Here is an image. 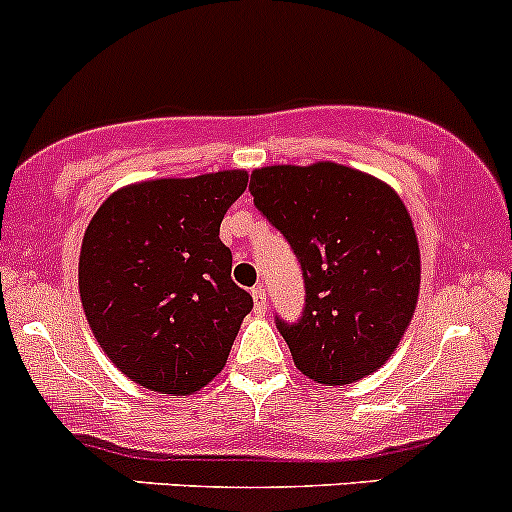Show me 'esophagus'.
<instances>
[{
  "mask_svg": "<svg viewBox=\"0 0 512 512\" xmlns=\"http://www.w3.org/2000/svg\"><path fill=\"white\" fill-rule=\"evenodd\" d=\"M251 295H254V305H256V313H266V288L263 286H254L251 288Z\"/></svg>",
  "mask_w": 512,
  "mask_h": 512,
  "instance_id": "esophagus-1",
  "label": "esophagus"
}]
</instances>
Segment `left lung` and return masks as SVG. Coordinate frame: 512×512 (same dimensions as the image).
Instances as JSON below:
<instances>
[{
    "label": "left lung",
    "mask_w": 512,
    "mask_h": 512,
    "mask_svg": "<svg viewBox=\"0 0 512 512\" xmlns=\"http://www.w3.org/2000/svg\"><path fill=\"white\" fill-rule=\"evenodd\" d=\"M249 192L303 273L300 318L276 315L295 367L328 387L379 370L412 320L421 281L402 199L335 162L263 167L251 175Z\"/></svg>",
    "instance_id": "1"
}]
</instances>
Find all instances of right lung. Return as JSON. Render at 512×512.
<instances>
[{
  "label": "right lung",
  "mask_w": 512,
  "mask_h": 512,
  "mask_svg": "<svg viewBox=\"0 0 512 512\" xmlns=\"http://www.w3.org/2000/svg\"><path fill=\"white\" fill-rule=\"evenodd\" d=\"M246 182V172L226 170L133 184L88 224L78 261L88 325L115 367L152 392L212 382L254 308L219 239Z\"/></svg>",
  "instance_id": "1"
}]
</instances>
